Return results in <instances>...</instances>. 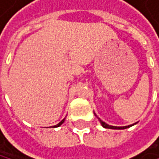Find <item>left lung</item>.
Returning a JSON list of instances; mask_svg holds the SVG:
<instances>
[{
  "instance_id": "1",
  "label": "left lung",
  "mask_w": 159,
  "mask_h": 159,
  "mask_svg": "<svg viewBox=\"0 0 159 159\" xmlns=\"http://www.w3.org/2000/svg\"><path fill=\"white\" fill-rule=\"evenodd\" d=\"M99 120H100V122H101V124H102V126L104 127V128H106V129H126V128H129V126H125V127H114V126H110V125H108L107 123H105L104 121H102L100 118H99Z\"/></svg>"
}]
</instances>
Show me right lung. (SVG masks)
I'll use <instances>...</instances> for the list:
<instances>
[{
	"label": "right lung",
	"mask_w": 159,
	"mask_h": 159,
	"mask_svg": "<svg viewBox=\"0 0 159 159\" xmlns=\"http://www.w3.org/2000/svg\"><path fill=\"white\" fill-rule=\"evenodd\" d=\"M64 121H65V119H63V120H62V121H61V122H60V123H59V124H57V125H56V126H55V127H59V126H60V125H62V124H63V123H64Z\"/></svg>",
	"instance_id": "add662e5"
}]
</instances>
